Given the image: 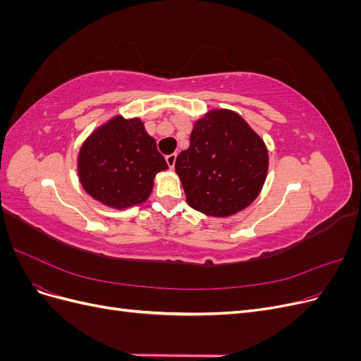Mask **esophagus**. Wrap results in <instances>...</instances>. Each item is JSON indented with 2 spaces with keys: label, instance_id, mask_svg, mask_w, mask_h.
Masks as SVG:
<instances>
[{
  "label": "esophagus",
  "instance_id": "1",
  "mask_svg": "<svg viewBox=\"0 0 361 361\" xmlns=\"http://www.w3.org/2000/svg\"><path fill=\"white\" fill-rule=\"evenodd\" d=\"M176 158H178V155H176V154H171V155L166 157V161H167V164H169V167H170V169H173V167H174V164H176Z\"/></svg>",
  "mask_w": 361,
  "mask_h": 361
}]
</instances>
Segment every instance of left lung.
Returning <instances> with one entry per match:
<instances>
[{
	"label": "left lung",
	"instance_id": "8db88e82",
	"mask_svg": "<svg viewBox=\"0 0 361 361\" xmlns=\"http://www.w3.org/2000/svg\"><path fill=\"white\" fill-rule=\"evenodd\" d=\"M268 166L264 138L236 111L214 108L194 122L190 147L180 152L174 170L192 209L226 218L256 200Z\"/></svg>",
	"mask_w": 361,
	"mask_h": 361
}]
</instances>
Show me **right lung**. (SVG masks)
Returning <instances> with one entry per match:
<instances>
[{
  "instance_id": "add662e5",
  "label": "right lung",
  "mask_w": 361,
  "mask_h": 361,
  "mask_svg": "<svg viewBox=\"0 0 361 361\" xmlns=\"http://www.w3.org/2000/svg\"><path fill=\"white\" fill-rule=\"evenodd\" d=\"M169 170L138 117L113 116L84 140L76 171L84 191L113 209L143 204L159 171Z\"/></svg>"
}]
</instances>
